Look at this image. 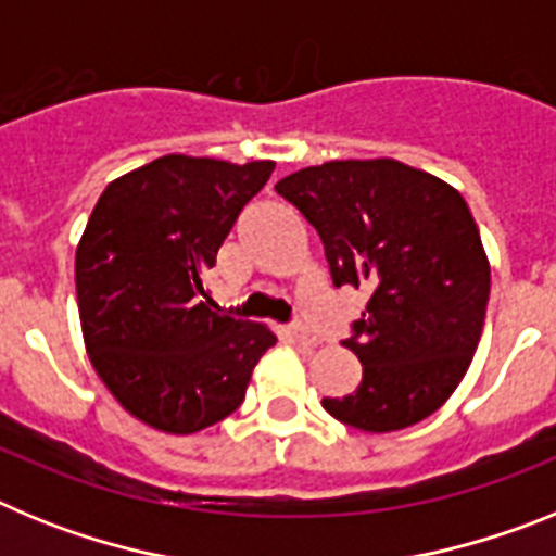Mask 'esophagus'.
<instances>
[{
  "label": "esophagus",
  "instance_id": "34e87169",
  "mask_svg": "<svg viewBox=\"0 0 556 556\" xmlns=\"http://www.w3.org/2000/svg\"><path fill=\"white\" fill-rule=\"evenodd\" d=\"M287 337L292 339V342H298V345H306V348L317 345V337H314L312 331H306V328H301V326H292V328H289Z\"/></svg>",
  "mask_w": 556,
  "mask_h": 556
}]
</instances>
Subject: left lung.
I'll use <instances>...</instances> for the list:
<instances>
[{
    "instance_id": "obj_1",
    "label": "left lung",
    "mask_w": 556,
    "mask_h": 556,
    "mask_svg": "<svg viewBox=\"0 0 556 556\" xmlns=\"http://www.w3.org/2000/svg\"><path fill=\"white\" fill-rule=\"evenodd\" d=\"M317 228L337 287H367L348 339L356 392L323 397L339 424L387 434L454 395L479 348L490 262L459 191L395 159L326 161L275 184Z\"/></svg>"
}]
</instances>
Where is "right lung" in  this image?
I'll return each mask as SVG.
<instances>
[{
	"label": "right lung",
	"mask_w": 556,
	"mask_h": 556,
	"mask_svg": "<svg viewBox=\"0 0 556 556\" xmlns=\"http://www.w3.org/2000/svg\"><path fill=\"white\" fill-rule=\"evenodd\" d=\"M275 161L161 155L111 180L75 255L86 353L122 409L164 434H194L242 406L262 323L211 312L203 273Z\"/></svg>",
	"instance_id": "obj_1"
}]
</instances>
